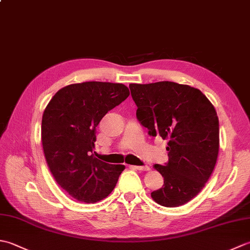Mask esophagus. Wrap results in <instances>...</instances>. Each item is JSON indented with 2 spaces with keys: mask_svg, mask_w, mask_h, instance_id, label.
<instances>
[{
  "mask_svg": "<svg viewBox=\"0 0 250 250\" xmlns=\"http://www.w3.org/2000/svg\"><path fill=\"white\" fill-rule=\"evenodd\" d=\"M133 167L135 169H139V171H149V169H150V167H147V166H145V167Z\"/></svg>",
  "mask_w": 250,
  "mask_h": 250,
  "instance_id": "34e87169",
  "label": "esophagus"
}]
</instances>
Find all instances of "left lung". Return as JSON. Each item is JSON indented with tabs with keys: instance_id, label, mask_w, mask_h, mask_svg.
Listing matches in <instances>:
<instances>
[{
	"instance_id": "8db88e82",
	"label": "left lung",
	"mask_w": 250,
	"mask_h": 250,
	"mask_svg": "<svg viewBox=\"0 0 250 250\" xmlns=\"http://www.w3.org/2000/svg\"><path fill=\"white\" fill-rule=\"evenodd\" d=\"M136 117L152 136L167 141L168 162L155 164L163 187L151 192L156 203L177 207L192 200L213 173L219 151V120L199 89L173 82L130 83Z\"/></svg>"
}]
</instances>
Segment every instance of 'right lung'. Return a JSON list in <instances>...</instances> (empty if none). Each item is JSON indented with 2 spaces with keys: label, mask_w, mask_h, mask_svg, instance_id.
Masks as SVG:
<instances>
[{
  "label": "right lung",
  "mask_w": 250,
  "mask_h": 250,
  "mask_svg": "<svg viewBox=\"0 0 250 250\" xmlns=\"http://www.w3.org/2000/svg\"><path fill=\"white\" fill-rule=\"evenodd\" d=\"M124 83L86 82L61 88L42 118V144L49 171L72 198L95 203L108 196L125 168L93 156L95 128L129 97Z\"/></svg>",
  "instance_id": "1"
}]
</instances>
